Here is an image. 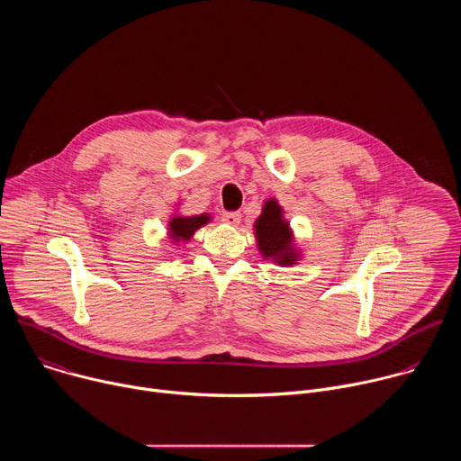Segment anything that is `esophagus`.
Instances as JSON below:
<instances>
[{
    "mask_svg": "<svg viewBox=\"0 0 461 461\" xmlns=\"http://www.w3.org/2000/svg\"><path fill=\"white\" fill-rule=\"evenodd\" d=\"M240 219H242V215H240L239 212H228V213L222 215V221H224L226 224H230V226H239V224H240Z\"/></svg>",
    "mask_w": 461,
    "mask_h": 461,
    "instance_id": "obj_1",
    "label": "esophagus"
}]
</instances>
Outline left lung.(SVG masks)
Masks as SVG:
<instances>
[{"label":"left lung","mask_w":461,"mask_h":461,"mask_svg":"<svg viewBox=\"0 0 461 461\" xmlns=\"http://www.w3.org/2000/svg\"><path fill=\"white\" fill-rule=\"evenodd\" d=\"M255 239L262 257L272 258L281 267H292L301 257L294 246L292 228L276 199H268L262 206V213L255 221Z\"/></svg>","instance_id":"1"}]
</instances>
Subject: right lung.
<instances>
[{"mask_svg":"<svg viewBox=\"0 0 461 461\" xmlns=\"http://www.w3.org/2000/svg\"><path fill=\"white\" fill-rule=\"evenodd\" d=\"M212 221V217L208 213H203V215H193V217H180V215H175L169 224H167V230H169V237L175 240V242H185L193 237V233L203 228L204 224H208Z\"/></svg>","mask_w":461,"mask_h":461,"instance_id":"add662e5","label":"right lung"}]
</instances>
